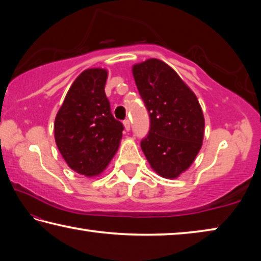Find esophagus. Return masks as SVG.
Here are the masks:
<instances>
[{"label": "esophagus", "instance_id": "34e87169", "mask_svg": "<svg viewBox=\"0 0 261 261\" xmlns=\"http://www.w3.org/2000/svg\"><path fill=\"white\" fill-rule=\"evenodd\" d=\"M123 124H124V127H125L126 131L130 130V121L127 120V118H126V120L123 121Z\"/></svg>", "mask_w": 261, "mask_h": 261}]
</instances>
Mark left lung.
<instances>
[{
    "label": "left lung",
    "mask_w": 261,
    "mask_h": 261,
    "mask_svg": "<svg viewBox=\"0 0 261 261\" xmlns=\"http://www.w3.org/2000/svg\"><path fill=\"white\" fill-rule=\"evenodd\" d=\"M132 73L151 123L141 149L159 175L178 177L201 148L205 120L199 101L175 70L160 60L135 64Z\"/></svg>",
    "instance_id": "left-lung-1"
}]
</instances>
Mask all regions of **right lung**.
<instances>
[{
	"label": "right lung",
	"mask_w": 261,
	"mask_h": 261,
	"mask_svg": "<svg viewBox=\"0 0 261 261\" xmlns=\"http://www.w3.org/2000/svg\"><path fill=\"white\" fill-rule=\"evenodd\" d=\"M108 72L83 71L68 91L56 115L55 141L72 170L85 176L102 173L116 153L124 130L115 120L105 93Z\"/></svg>",
	"instance_id": "1"
}]
</instances>
